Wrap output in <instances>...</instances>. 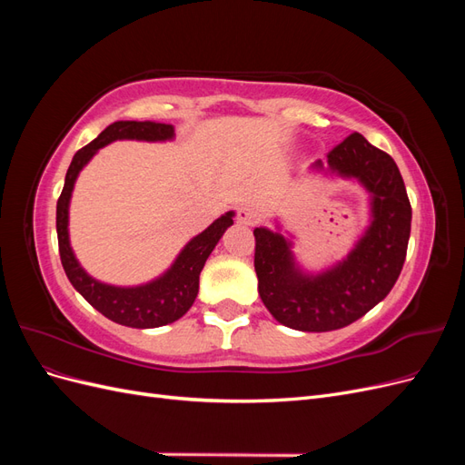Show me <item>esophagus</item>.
Listing matches in <instances>:
<instances>
[{"mask_svg": "<svg viewBox=\"0 0 465 465\" xmlns=\"http://www.w3.org/2000/svg\"><path fill=\"white\" fill-rule=\"evenodd\" d=\"M236 221L241 224H256L260 221V213L254 207L244 205L236 211Z\"/></svg>", "mask_w": 465, "mask_h": 465, "instance_id": "1", "label": "esophagus"}]
</instances>
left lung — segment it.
Returning a JSON list of instances; mask_svg holds the SVG:
<instances>
[{"label": "left lung", "mask_w": 465, "mask_h": 465, "mask_svg": "<svg viewBox=\"0 0 465 465\" xmlns=\"http://www.w3.org/2000/svg\"><path fill=\"white\" fill-rule=\"evenodd\" d=\"M311 173L353 180L369 193V224L347 256L311 272L294 256L292 234L256 227L258 292L272 316L299 331H331L362 318L396 285L411 232V205L388 153L351 134ZM289 233V232H287Z\"/></svg>", "instance_id": "left-lung-1"}]
</instances>
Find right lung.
Segmentation results:
<instances>
[{"instance_id":"obj_1","label":"right lung","mask_w":465,"mask_h":465,"mask_svg":"<svg viewBox=\"0 0 465 465\" xmlns=\"http://www.w3.org/2000/svg\"><path fill=\"white\" fill-rule=\"evenodd\" d=\"M122 139L151 143L173 142L174 125L120 120L110 124L101 135L74 154V161L67 168L65 184L58 200V207H55V231H58L60 258L65 275L72 281L75 291L103 316L128 328H159L176 322L190 311V306L193 304L195 297H198L200 273L203 265L221 241L224 231L234 223V211L223 213L203 232L195 234L178 252V256L174 258L171 267L164 270L159 277L147 281V283L122 287L103 283V281L94 279L79 263L72 242H69V203H72V193L79 173L89 164L98 149L110 145L112 142H122Z\"/></svg>"}]
</instances>
